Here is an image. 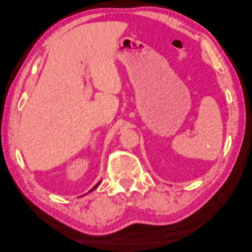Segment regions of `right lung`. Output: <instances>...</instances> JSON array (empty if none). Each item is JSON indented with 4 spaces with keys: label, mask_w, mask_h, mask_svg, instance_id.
Returning a JSON list of instances; mask_svg holds the SVG:
<instances>
[{
    "label": "right lung",
    "mask_w": 252,
    "mask_h": 252,
    "mask_svg": "<svg viewBox=\"0 0 252 252\" xmlns=\"http://www.w3.org/2000/svg\"><path fill=\"white\" fill-rule=\"evenodd\" d=\"M100 183H101V181H99V182H98V183H97L96 185H94V188H93L92 189H90V192H92V191H94V189H97V188H98V185H99V184H100Z\"/></svg>",
    "instance_id": "obj_1"
}]
</instances>
